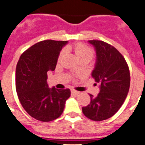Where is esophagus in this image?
Listing matches in <instances>:
<instances>
[{"mask_svg":"<svg viewBox=\"0 0 145 145\" xmlns=\"http://www.w3.org/2000/svg\"><path fill=\"white\" fill-rule=\"evenodd\" d=\"M71 93H72L73 94H74V95H78L80 93V92L74 90V89H71Z\"/></svg>","mask_w":145,"mask_h":145,"instance_id":"obj_1","label":"esophagus"}]
</instances>
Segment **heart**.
<instances>
[{
  "label": "heart",
  "instance_id": "heart-1",
  "mask_svg": "<svg viewBox=\"0 0 145 145\" xmlns=\"http://www.w3.org/2000/svg\"><path fill=\"white\" fill-rule=\"evenodd\" d=\"M74 52L76 56H77V59H86L87 60H90L92 59V57L93 56V50L89 47L88 46H86L85 44H81V43H79V44H75L74 46ZM65 50H62L59 55V57L61 58L64 54H65Z\"/></svg>",
  "mask_w": 145,
  "mask_h": 145
}]
</instances>
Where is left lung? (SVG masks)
Here are the masks:
<instances>
[{"instance_id": "left-lung-1", "label": "left lung", "mask_w": 145, "mask_h": 145, "mask_svg": "<svg viewBox=\"0 0 145 145\" xmlns=\"http://www.w3.org/2000/svg\"><path fill=\"white\" fill-rule=\"evenodd\" d=\"M88 42L95 51L92 77L99 84L100 91L96 96L89 95L90 104L82 111L89 119L101 121L114 115L123 104L129 89L130 74L126 60L117 49L101 40Z\"/></svg>"}]
</instances>
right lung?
Here are the masks:
<instances>
[{"mask_svg": "<svg viewBox=\"0 0 145 145\" xmlns=\"http://www.w3.org/2000/svg\"><path fill=\"white\" fill-rule=\"evenodd\" d=\"M68 41L38 42L20 56L16 69V89L20 103L31 117L42 122L57 119L63 113L69 89L50 88L47 71H54L60 51Z\"/></svg>", "mask_w": 145, "mask_h": 145, "instance_id": "obj_1", "label": "right lung"}]
</instances>
